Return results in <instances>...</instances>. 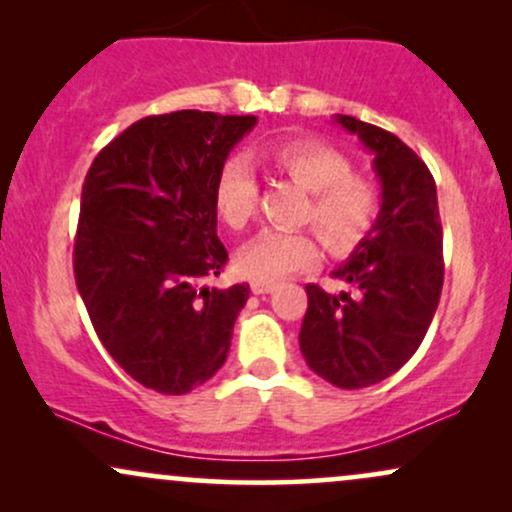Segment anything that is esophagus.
Returning <instances> with one entry per match:
<instances>
[{
	"instance_id": "obj_1",
	"label": "esophagus",
	"mask_w": 512,
	"mask_h": 512,
	"mask_svg": "<svg viewBox=\"0 0 512 512\" xmlns=\"http://www.w3.org/2000/svg\"><path fill=\"white\" fill-rule=\"evenodd\" d=\"M250 289H252V293H257V296H264V293L274 291V284L272 281H252Z\"/></svg>"
}]
</instances>
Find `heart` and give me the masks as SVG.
Returning <instances> with one entry per match:
<instances>
[{
  "mask_svg": "<svg viewBox=\"0 0 512 512\" xmlns=\"http://www.w3.org/2000/svg\"><path fill=\"white\" fill-rule=\"evenodd\" d=\"M260 158L276 173L310 192L301 216L313 223L327 250H354L373 226L380 207L378 187L354 173L349 156L317 139H284L262 146ZM257 207V182L240 158L223 163L214 182V209L228 228L248 226ZM317 240L308 231H262L240 250L238 269L252 281H276L317 262Z\"/></svg>",
  "mask_w": 512,
  "mask_h": 512,
  "instance_id": "obj_1",
  "label": "heart"
}]
</instances>
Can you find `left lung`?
<instances>
[{"label": "left lung", "instance_id": "8db88e82", "mask_svg": "<svg viewBox=\"0 0 512 512\" xmlns=\"http://www.w3.org/2000/svg\"><path fill=\"white\" fill-rule=\"evenodd\" d=\"M337 122L373 154L383 202L368 236L332 272L358 298L305 286L298 342L320 378L358 390L397 373L424 342L443 291V226L436 180L402 139L349 115Z\"/></svg>", "mask_w": 512, "mask_h": 512}]
</instances>
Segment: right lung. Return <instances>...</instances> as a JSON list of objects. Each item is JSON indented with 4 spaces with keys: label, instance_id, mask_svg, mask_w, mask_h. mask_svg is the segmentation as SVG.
Wrapping results in <instances>:
<instances>
[{
    "label": "right lung",
    "instance_id": "add662e5",
    "mask_svg": "<svg viewBox=\"0 0 512 512\" xmlns=\"http://www.w3.org/2000/svg\"><path fill=\"white\" fill-rule=\"evenodd\" d=\"M255 115L178 110L117 134L81 190L74 276L115 363L161 395H185L226 361L248 284L202 286L228 252L214 182Z\"/></svg>",
    "mask_w": 512,
    "mask_h": 512
}]
</instances>
